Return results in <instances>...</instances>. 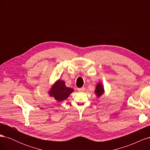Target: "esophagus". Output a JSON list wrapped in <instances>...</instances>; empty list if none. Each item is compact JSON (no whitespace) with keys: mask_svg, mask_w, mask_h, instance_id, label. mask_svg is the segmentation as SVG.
I'll return each instance as SVG.
<instances>
[{"mask_svg":"<svg viewBox=\"0 0 150 150\" xmlns=\"http://www.w3.org/2000/svg\"><path fill=\"white\" fill-rule=\"evenodd\" d=\"M79 91H85V88L84 87H82V88H79L78 89Z\"/></svg>","mask_w":150,"mask_h":150,"instance_id":"obj_1","label":"esophagus"}]
</instances>
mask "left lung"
Returning <instances> with one entry per match:
<instances>
[{
  "instance_id": "8db88e82",
  "label": "left lung",
  "mask_w": 150,
  "mask_h": 150,
  "mask_svg": "<svg viewBox=\"0 0 150 150\" xmlns=\"http://www.w3.org/2000/svg\"><path fill=\"white\" fill-rule=\"evenodd\" d=\"M104 93V88L101 83H99L97 84L96 90H95V94H96L98 97H100Z\"/></svg>"
}]
</instances>
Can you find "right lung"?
<instances>
[{
  "mask_svg": "<svg viewBox=\"0 0 150 150\" xmlns=\"http://www.w3.org/2000/svg\"><path fill=\"white\" fill-rule=\"evenodd\" d=\"M72 88H67L65 85L64 81L58 80L51 88L49 91V95L53 96L57 101H62L66 99L70 94L73 92Z\"/></svg>",
  "mask_w": 150,
  "mask_h": 150,
  "instance_id": "add662e5",
  "label": "right lung"
}]
</instances>
